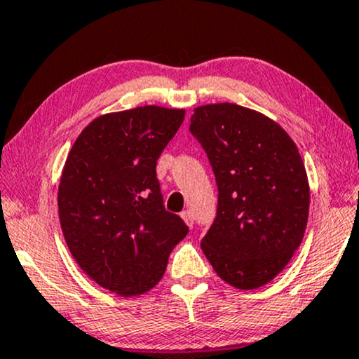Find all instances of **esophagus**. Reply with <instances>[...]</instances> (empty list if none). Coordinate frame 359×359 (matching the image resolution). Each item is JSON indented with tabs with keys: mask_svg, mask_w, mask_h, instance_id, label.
Instances as JSON below:
<instances>
[{
	"mask_svg": "<svg viewBox=\"0 0 359 359\" xmlns=\"http://www.w3.org/2000/svg\"><path fill=\"white\" fill-rule=\"evenodd\" d=\"M181 216V219H183L186 224H188L189 227H193V224H194V219H193V212L191 211H183L180 214Z\"/></svg>",
	"mask_w": 359,
	"mask_h": 359,
	"instance_id": "obj_1",
	"label": "esophagus"
}]
</instances>
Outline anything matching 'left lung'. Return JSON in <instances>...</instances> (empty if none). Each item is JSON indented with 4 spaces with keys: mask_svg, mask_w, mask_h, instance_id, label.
<instances>
[{
    "mask_svg": "<svg viewBox=\"0 0 359 359\" xmlns=\"http://www.w3.org/2000/svg\"><path fill=\"white\" fill-rule=\"evenodd\" d=\"M189 130L206 150L219 189L203 252L234 288L264 287L304 241L310 186L299 148L267 115L229 102L196 107Z\"/></svg>",
    "mask_w": 359,
    "mask_h": 359,
    "instance_id": "8db88e82",
    "label": "left lung"
}]
</instances>
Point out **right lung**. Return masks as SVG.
Wrapping results in <instances>:
<instances>
[{
    "mask_svg": "<svg viewBox=\"0 0 359 359\" xmlns=\"http://www.w3.org/2000/svg\"><path fill=\"white\" fill-rule=\"evenodd\" d=\"M183 109L143 105L92 120L69 151L57 191L64 239L79 267L122 297L151 290L188 226L163 206L156 160Z\"/></svg>",
    "mask_w": 359,
    "mask_h": 359,
    "instance_id": "obj_1",
    "label": "right lung"
}]
</instances>
